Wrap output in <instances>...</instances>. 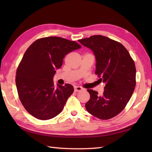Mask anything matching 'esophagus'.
<instances>
[{"mask_svg":"<svg viewBox=\"0 0 152 152\" xmlns=\"http://www.w3.org/2000/svg\"><path fill=\"white\" fill-rule=\"evenodd\" d=\"M82 87H79V86H75L74 87V91L75 92H78L80 91H82Z\"/></svg>","mask_w":152,"mask_h":152,"instance_id":"1","label":"esophagus"}]
</instances>
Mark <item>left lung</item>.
Wrapping results in <instances>:
<instances>
[{"instance_id": "1", "label": "left lung", "mask_w": 152, "mask_h": 152, "mask_svg": "<svg viewBox=\"0 0 152 152\" xmlns=\"http://www.w3.org/2000/svg\"><path fill=\"white\" fill-rule=\"evenodd\" d=\"M78 41L93 51L98 82L105 84L102 95L88 89L90 99L86 108L99 119H111L125 108L133 95L136 86L134 61L121 44L106 37L94 35Z\"/></svg>"}]
</instances>
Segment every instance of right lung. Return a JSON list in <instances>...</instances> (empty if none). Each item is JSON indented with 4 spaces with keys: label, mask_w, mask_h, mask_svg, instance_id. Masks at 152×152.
I'll use <instances>...</instances> for the list:
<instances>
[{
    "label": "right lung",
    "mask_w": 152,
    "mask_h": 152,
    "mask_svg": "<svg viewBox=\"0 0 152 152\" xmlns=\"http://www.w3.org/2000/svg\"><path fill=\"white\" fill-rule=\"evenodd\" d=\"M81 47L75 41L49 37L28 48L16 71L15 83L21 104L31 115L47 120L62 111L74 88L69 83L56 88L53 77L64 56Z\"/></svg>",
    "instance_id": "add662e5"
}]
</instances>
